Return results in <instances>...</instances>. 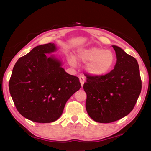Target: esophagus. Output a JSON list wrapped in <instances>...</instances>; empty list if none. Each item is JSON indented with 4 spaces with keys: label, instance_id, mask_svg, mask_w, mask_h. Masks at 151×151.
I'll use <instances>...</instances> for the list:
<instances>
[{
    "label": "esophagus",
    "instance_id": "esophagus-1",
    "mask_svg": "<svg viewBox=\"0 0 151 151\" xmlns=\"http://www.w3.org/2000/svg\"><path fill=\"white\" fill-rule=\"evenodd\" d=\"M79 80H80V82H81V86L82 87H83V86H84V82H85V78L84 77V76H81L79 77Z\"/></svg>",
    "mask_w": 151,
    "mask_h": 151
}]
</instances>
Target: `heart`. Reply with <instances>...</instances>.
<instances>
[{"instance_id": "heart-1", "label": "heart", "mask_w": 151, "mask_h": 151, "mask_svg": "<svg viewBox=\"0 0 151 151\" xmlns=\"http://www.w3.org/2000/svg\"><path fill=\"white\" fill-rule=\"evenodd\" d=\"M76 59L82 63H86L84 65L85 71L93 76L106 75L113 69L115 63V56L111 50L98 47L78 50L76 53ZM69 63L73 67L76 65L75 56L70 57Z\"/></svg>"}]
</instances>
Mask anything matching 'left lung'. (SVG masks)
I'll return each mask as SVG.
<instances>
[{"label":"left lung","mask_w":151,"mask_h":151,"mask_svg":"<svg viewBox=\"0 0 151 151\" xmlns=\"http://www.w3.org/2000/svg\"><path fill=\"white\" fill-rule=\"evenodd\" d=\"M114 69L101 76H87L84 89L86 108L93 120L109 123L126 116L133 110L142 90L139 67L136 58L116 45Z\"/></svg>","instance_id":"left-lung-1"}]
</instances>
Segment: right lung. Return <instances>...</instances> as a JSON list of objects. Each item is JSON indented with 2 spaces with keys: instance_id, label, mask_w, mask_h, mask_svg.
<instances>
[{
  "instance_id": "add662e5",
  "label": "right lung",
  "mask_w": 151,
  "mask_h": 151,
  "mask_svg": "<svg viewBox=\"0 0 151 151\" xmlns=\"http://www.w3.org/2000/svg\"><path fill=\"white\" fill-rule=\"evenodd\" d=\"M54 43L41 45L20 58L12 70L9 89L22 116L36 123H52L62 115L66 102L81 87L69 75L55 52Z\"/></svg>"
}]
</instances>
